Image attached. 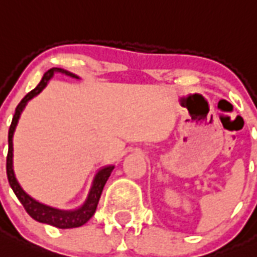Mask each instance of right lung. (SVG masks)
I'll use <instances>...</instances> for the list:
<instances>
[{
  "instance_id": "right-lung-1",
  "label": "right lung",
  "mask_w": 257,
  "mask_h": 257,
  "mask_svg": "<svg viewBox=\"0 0 257 257\" xmlns=\"http://www.w3.org/2000/svg\"><path fill=\"white\" fill-rule=\"evenodd\" d=\"M56 72L67 75L69 77H75L79 79L75 73L65 71L63 68H51L49 71L44 73L43 79L39 83V85L35 89H32L31 92L27 93L23 100L20 101L19 106L16 107V112L12 119V124L9 127V135H8V142H9V150H8V157H7V174H8V181L11 188L13 189V192L20 200V202L23 204V206L27 210V213L31 216L32 218H35L36 221L44 222L48 225L56 226L60 229H69V228H77V226L84 225L85 222L88 221L89 218L92 217L95 210H96L97 202L101 196L103 188L106 185L108 177L111 176V173L114 170V166H106V168L100 169L96 173V176L92 181V186L89 189L88 196L87 200L84 201V204L81 205L80 208H77L75 210H61L56 209V208H51L48 205H44L39 201L33 200L29 194L24 192L23 188L20 186L19 181L16 180L15 170H13V134H15L16 126L19 123L20 115L23 112V110L27 106V103L31 100L32 97H35L36 95H39L45 85L48 84V81L51 80V77Z\"/></svg>"
}]
</instances>
